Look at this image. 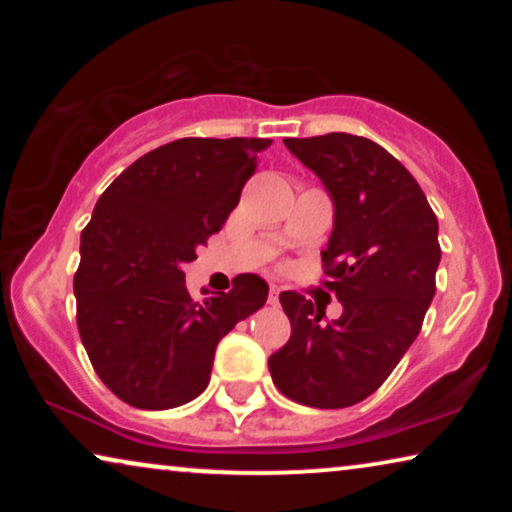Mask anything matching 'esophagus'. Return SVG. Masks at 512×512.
Masks as SVG:
<instances>
[{
  "label": "esophagus",
  "mask_w": 512,
  "mask_h": 512,
  "mask_svg": "<svg viewBox=\"0 0 512 512\" xmlns=\"http://www.w3.org/2000/svg\"><path fill=\"white\" fill-rule=\"evenodd\" d=\"M279 293H282V289H279L277 284H270V296H268V303L275 305L279 300Z\"/></svg>",
  "instance_id": "34e87169"
}]
</instances>
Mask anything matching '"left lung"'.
I'll list each match as a JSON object with an SVG mask.
<instances>
[{"mask_svg":"<svg viewBox=\"0 0 512 512\" xmlns=\"http://www.w3.org/2000/svg\"><path fill=\"white\" fill-rule=\"evenodd\" d=\"M333 200L321 261L340 319L296 291L279 296L291 338L270 356L272 382L310 408H347L368 398L398 366L436 293L438 219L415 177L373 139H284Z\"/></svg>","mask_w":512,"mask_h":512,"instance_id":"obj_1","label":"left lung"}]
</instances>
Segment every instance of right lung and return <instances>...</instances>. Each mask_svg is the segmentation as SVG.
Listing matches in <instances>:
<instances>
[{
	"label": "right lung",
	"instance_id": "add662e5",
	"mask_svg": "<svg viewBox=\"0 0 512 512\" xmlns=\"http://www.w3.org/2000/svg\"><path fill=\"white\" fill-rule=\"evenodd\" d=\"M270 139L184 137L118 174L81 233L76 324L100 380L142 410H167L207 389L219 340L261 310L268 282L195 303L184 265L219 233ZM202 293H209L202 289Z\"/></svg>",
	"mask_w": 512,
	"mask_h": 512
}]
</instances>
